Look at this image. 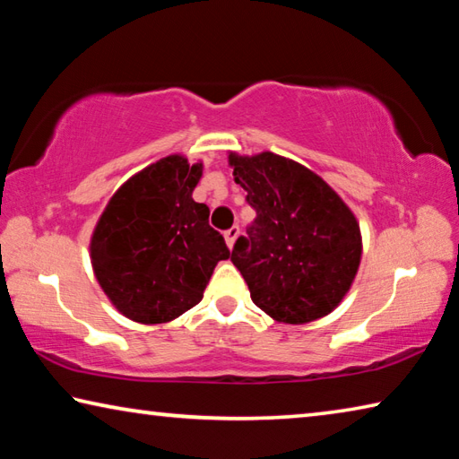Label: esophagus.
<instances>
[{
	"mask_svg": "<svg viewBox=\"0 0 459 459\" xmlns=\"http://www.w3.org/2000/svg\"><path fill=\"white\" fill-rule=\"evenodd\" d=\"M237 237H238V227H232V229H229L227 232H224V240H227L229 248L235 247V243H237Z\"/></svg>",
	"mask_w": 459,
	"mask_h": 459,
	"instance_id": "34e87169",
	"label": "esophagus"
}]
</instances>
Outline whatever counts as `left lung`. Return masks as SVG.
<instances>
[{
  "label": "left lung",
  "instance_id": "left-lung-1",
  "mask_svg": "<svg viewBox=\"0 0 459 459\" xmlns=\"http://www.w3.org/2000/svg\"><path fill=\"white\" fill-rule=\"evenodd\" d=\"M235 182L257 219L238 237L230 261L253 304L279 324L332 314L351 291L362 259L360 224L338 192L283 155L229 152Z\"/></svg>",
  "mask_w": 459,
  "mask_h": 459
}]
</instances>
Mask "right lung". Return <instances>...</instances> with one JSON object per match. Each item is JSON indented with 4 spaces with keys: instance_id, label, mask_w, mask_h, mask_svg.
<instances>
[{
    "instance_id": "1",
    "label": "right lung",
    "mask_w": 459,
    "mask_h": 459,
    "mask_svg": "<svg viewBox=\"0 0 459 459\" xmlns=\"http://www.w3.org/2000/svg\"><path fill=\"white\" fill-rule=\"evenodd\" d=\"M202 161L166 155L123 182L91 235V265L119 314L137 324H166L200 304L227 243L208 224L192 192Z\"/></svg>"
}]
</instances>
